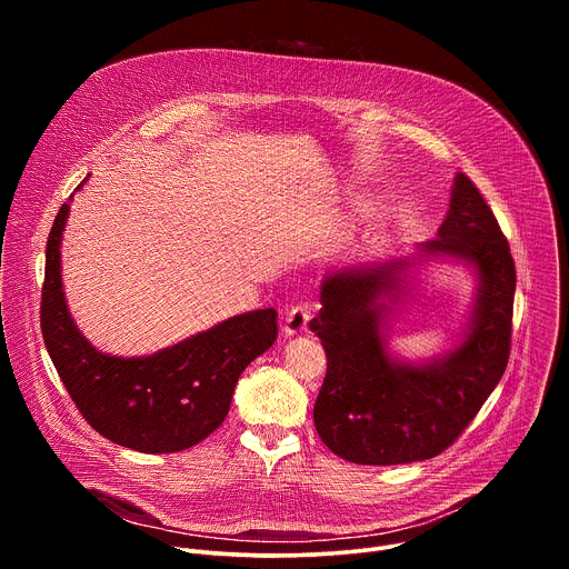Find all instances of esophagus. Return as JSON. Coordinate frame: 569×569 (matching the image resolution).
<instances>
[{
    "label": "esophagus",
    "mask_w": 569,
    "mask_h": 569,
    "mask_svg": "<svg viewBox=\"0 0 569 569\" xmlns=\"http://www.w3.org/2000/svg\"><path fill=\"white\" fill-rule=\"evenodd\" d=\"M310 319V306L308 303H295L288 312H286V336H299L306 331Z\"/></svg>",
    "instance_id": "1"
}]
</instances>
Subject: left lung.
Segmentation results:
<instances>
[{"instance_id":"left-lung-1","label":"left lung","mask_w":569,"mask_h":569,"mask_svg":"<svg viewBox=\"0 0 569 569\" xmlns=\"http://www.w3.org/2000/svg\"><path fill=\"white\" fill-rule=\"evenodd\" d=\"M421 252L466 259L479 274L466 340L430 365H398L385 351L376 299L396 288V272L342 270L321 286L310 331L327 351V378L312 419L319 439L351 463L393 466L441 455L477 417L509 362L516 263L468 176L455 178L450 211Z\"/></svg>"}]
</instances>
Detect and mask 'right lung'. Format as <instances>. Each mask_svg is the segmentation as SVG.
I'll use <instances>...</instances> for the list:
<instances>
[{"label":"right lung","instance_id":"right-lung-1","mask_svg":"<svg viewBox=\"0 0 569 569\" xmlns=\"http://www.w3.org/2000/svg\"><path fill=\"white\" fill-rule=\"evenodd\" d=\"M67 211L62 204L47 238L40 327L78 412L106 439L139 452H178L200 443L224 421L240 373L274 345L277 310L224 319L152 356H106L80 336L67 312L60 281Z\"/></svg>","mask_w":569,"mask_h":569}]
</instances>
